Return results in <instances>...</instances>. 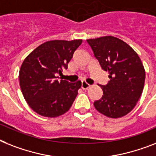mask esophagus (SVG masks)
<instances>
[{
    "label": "esophagus",
    "mask_w": 156,
    "mask_h": 156,
    "mask_svg": "<svg viewBox=\"0 0 156 156\" xmlns=\"http://www.w3.org/2000/svg\"><path fill=\"white\" fill-rule=\"evenodd\" d=\"M81 87H82L83 90H86V89H87V88H89L90 84H88L87 83H86L85 81H82V83H81Z\"/></svg>",
    "instance_id": "obj_1"
}]
</instances>
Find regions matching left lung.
Wrapping results in <instances>:
<instances>
[{
  "instance_id": "1",
  "label": "left lung",
  "mask_w": 156,
  "mask_h": 156,
  "mask_svg": "<svg viewBox=\"0 0 156 156\" xmlns=\"http://www.w3.org/2000/svg\"><path fill=\"white\" fill-rule=\"evenodd\" d=\"M94 56L110 80L100 85L103 96L94 102L99 112L109 118H120L135 108L143 92L145 69L140 56L122 40L106 36L87 39Z\"/></svg>"
}]
</instances>
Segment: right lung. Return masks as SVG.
<instances>
[{"mask_svg":"<svg viewBox=\"0 0 156 156\" xmlns=\"http://www.w3.org/2000/svg\"><path fill=\"white\" fill-rule=\"evenodd\" d=\"M82 40H53L35 48L23 61L19 80L24 100L31 108L44 117L60 116L69 110L81 82L59 80L57 74L68 68Z\"/></svg>","mask_w":156,"mask_h":156,"instance_id":"add662e5","label":"right lung"}]
</instances>
